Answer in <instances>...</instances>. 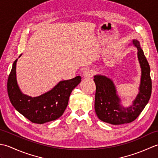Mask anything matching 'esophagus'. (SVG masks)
I'll use <instances>...</instances> for the list:
<instances>
[{"label":"esophagus","mask_w":158,"mask_h":158,"mask_svg":"<svg viewBox=\"0 0 158 158\" xmlns=\"http://www.w3.org/2000/svg\"><path fill=\"white\" fill-rule=\"evenodd\" d=\"M94 70L92 69H86L84 72H83V77L84 78H91V77L94 75Z\"/></svg>","instance_id":"esophagus-1"}]
</instances>
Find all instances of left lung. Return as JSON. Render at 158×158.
<instances>
[{
	"label": "left lung",
	"mask_w": 158,
	"mask_h": 158,
	"mask_svg": "<svg viewBox=\"0 0 158 158\" xmlns=\"http://www.w3.org/2000/svg\"><path fill=\"white\" fill-rule=\"evenodd\" d=\"M137 48V56L141 69L139 92L132 105L124 106L122 99L117 94L116 87L111 79L105 75H96L94 81L96 83L94 108L98 119L104 122L120 125L128 123L136 119L148 103L152 94V79L150 67L140 42L133 39L130 45Z\"/></svg>",
	"instance_id": "8db88e82"
}]
</instances>
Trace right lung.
<instances>
[{"label":"right lung","mask_w":158,"mask_h":158,"mask_svg":"<svg viewBox=\"0 0 158 158\" xmlns=\"http://www.w3.org/2000/svg\"><path fill=\"white\" fill-rule=\"evenodd\" d=\"M17 61L18 59L13 64L7 82L8 94L12 105L32 123L42 124L58 119L68 105L73 89L81 82V77L60 81L49 91L32 97L23 94L19 89L16 77Z\"/></svg>","instance_id":"obj_1"}]
</instances>
